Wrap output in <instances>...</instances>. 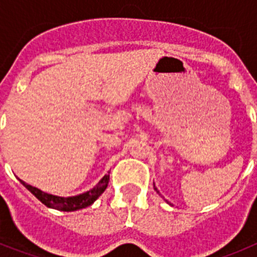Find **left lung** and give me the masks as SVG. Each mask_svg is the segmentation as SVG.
Here are the masks:
<instances>
[{
    "label": "left lung",
    "instance_id": "left-lung-1",
    "mask_svg": "<svg viewBox=\"0 0 257 257\" xmlns=\"http://www.w3.org/2000/svg\"><path fill=\"white\" fill-rule=\"evenodd\" d=\"M154 190H157V193H160V192H158V189L156 188V185H154Z\"/></svg>",
    "mask_w": 257,
    "mask_h": 257
}]
</instances>
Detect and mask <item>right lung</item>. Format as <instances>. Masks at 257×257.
Wrapping results in <instances>:
<instances>
[{"label":"right lung","instance_id":"1","mask_svg":"<svg viewBox=\"0 0 257 257\" xmlns=\"http://www.w3.org/2000/svg\"><path fill=\"white\" fill-rule=\"evenodd\" d=\"M20 183L29 190V192L33 194L37 199H40L45 206H47L49 208H54V210L59 211H65V212H70V211H77L82 210V208L88 207L91 206L95 201H96L99 197L104 193V190L106 189L109 183V172L106 175H104L103 179H101L99 183L95 185L92 189L87 190L85 193H81L78 196H72V197H59L54 196V194H49L46 192H42L41 189L36 187H32L29 184H27L26 181H23L22 179H19Z\"/></svg>","mask_w":257,"mask_h":257}]
</instances>
